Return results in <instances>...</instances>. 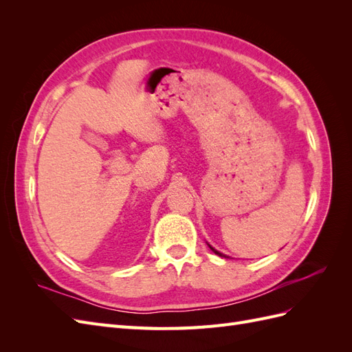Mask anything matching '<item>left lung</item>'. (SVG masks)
Instances as JSON below:
<instances>
[{
  "label": "left lung",
  "instance_id": "1",
  "mask_svg": "<svg viewBox=\"0 0 352 352\" xmlns=\"http://www.w3.org/2000/svg\"><path fill=\"white\" fill-rule=\"evenodd\" d=\"M208 247H210V250H211V251H212V252H214V254H217V255H219V257H225V258H226V255H225V254H221V252H219V251H216V250H214V248H212V247H211V245H208Z\"/></svg>",
  "mask_w": 352,
  "mask_h": 352
}]
</instances>
